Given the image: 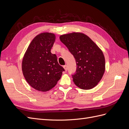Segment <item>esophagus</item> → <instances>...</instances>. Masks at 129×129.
I'll return each mask as SVG.
<instances>
[{
  "label": "esophagus",
  "mask_w": 129,
  "mask_h": 129,
  "mask_svg": "<svg viewBox=\"0 0 129 129\" xmlns=\"http://www.w3.org/2000/svg\"><path fill=\"white\" fill-rule=\"evenodd\" d=\"M63 68H64V70H65V71H67L68 67H67V65H64V66H63Z\"/></svg>",
  "instance_id": "1"
}]
</instances>
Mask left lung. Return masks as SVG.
<instances>
[{"label": "left lung", "instance_id": "1", "mask_svg": "<svg viewBox=\"0 0 129 129\" xmlns=\"http://www.w3.org/2000/svg\"><path fill=\"white\" fill-rule=\"evenodd\" d=\"M60 40L75 57L77 68L76 73L73 75L74 83L83 90L96 86L105 69V57L102 50L82 33L61 35Z\"/></svg>", "mask_w": 129, "mask_h": 129}]
</instances>
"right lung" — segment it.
<instances>
[{
	"mask_svg": "<svg viewBox=\"0 0 129 129\" xmlns=\"http://www.w3.org/2000/svg\"><path fill=\"white\" fill-rule=\"evenodd\" d=\"M55 41L54 33L44 32L30 43L22 61V71L26 81L38 91H47L60 79L64 68L50 50Z\"/></svg>",
	"mask_w": 129,
	"mask_h": 129,
	"instance_id": "add662e5",
	"label": "right lung"
}]
</instances>
